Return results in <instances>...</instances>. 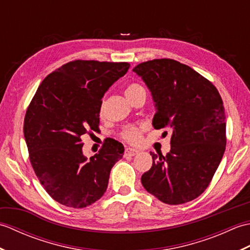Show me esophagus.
<instances>
[{
  "instance_id": "1",
  "label": "esophagus",
  "mask_w": 250,
  "mask_h": 250,
  "mask_svg": "<svg viewBox=\"0 0 250 250\" xmlns=\"http://www.w3.org/2000/svg\"><path fill=\"white\" fill-rule=\"evenodd\" d=\"M137 153V150L134 149V148H126L125 151V156H135Z\"/></svg>"
}]
</instances>
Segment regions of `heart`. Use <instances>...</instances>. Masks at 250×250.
<instances>
[{"label":"heart","mask_w":250,"mask_h":250,"mask_svg":"<svg viewBox=\"0 0 250 250\" xmlns=\"http://www.w3.org/2000/svg\"><path fill=\"white\" fill-rule=\"evenodd\" d=\"M125 95L126 98H128L131 102L133 101L137 95L142 92H145V89L143 88V86H141L140 83H130L128 84V87L125 88ZM144 126L140 125V126H136V125H129L126 126V128L124 129L122 131V137L126 141V142H130V143H136L137 141L140 140L141 137V131L143 130Z\"/></svg>","instance_id":"b5f03b06"}]
</instances>
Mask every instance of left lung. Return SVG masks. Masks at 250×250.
Instances as JSON below:
<instances>
[{
    "label": "left lung",
    "instance_id": "8db88e82",
    "mask_svg": "<svg viewBox=\"0 0 250 250\" xmlns=\"http://www.w3.org/2000/svg\"><path fill=\"white\" fill-rule=\"evenodd\" d=\"M133 72L151 92L153 128L172 133L171 150L159 157L150 152L152 166L141 182L163 203L192 201L208 187L226 149V115L218 90L172 59L143 62Z\"/></svg>",
    "mask_w": 250,
    "mask_h": 250
}]
</instances>
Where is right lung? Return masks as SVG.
<instances>
[{
    "label": "right lung",
    "mask_w": 250,
    "mask_h": 250,
    "mask_svg": "<svg viewBox=\"0 0 250 250\" xmlns=\"http://www.w3.org/2000/svg\"><path fill=\"white\" fill-rule=\"evenodd\" d=\"M129 67L126 62H68L42 82L31 101L23 125L30 161L45 190L62 205L83 208L107 189L124 145L108 141L88 159L82 136L98 130L102 98Z\"/></svg>",
    "instance_id": "obj_1"
}]
</instances>
